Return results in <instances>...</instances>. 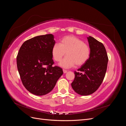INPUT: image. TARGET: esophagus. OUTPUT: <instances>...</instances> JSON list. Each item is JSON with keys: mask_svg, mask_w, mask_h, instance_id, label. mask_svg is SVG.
Masks as SVG:
<instances>
[{"mask_svg": "<svg viewBox=\"0 0 126 126\" xmlns=\"http://www.w3.org/2000/svg\"><path fill=\"white\" fill-rule=\"evenodd\" d=\"M63 72L64 74H66V73H67V70L63 69Z\"/></svg>", "mask_w": 126, "mask_h": 126, "instance_id": "obj_1", "label": "esophagus"}]
</instances>
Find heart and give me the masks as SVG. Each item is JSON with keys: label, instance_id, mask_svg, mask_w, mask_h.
Here are the masks:
<instances>
[{"label": "heart", "instance_id": "b5f03b06", "mask_svg": "<svg viewBox=\"0 0 126 126\" xmlns=\"http://www.w3.org/2000/svg\"><path fill=\"white\" fill-rule=\"evenodd\" d=\"M66 52L67 56L62 60L60 66L64 68L84 64L89 59L90 49L89 46L79 38L69 35L60 40V45L55 44L51 49L53 58L57 62L62 60Z\"/></svg>", "mask_w": 126, "mask_h": 126}]
</instances>
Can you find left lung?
Wrapping results in <instances>:
<instances>
[{
    "instance_id": "1",
    "label": "left lung",
    "mask_w": 126,
    "mask_h": 126,
    "mask_svg": "<svg viewBox=\"0 0 126 126\" xmlns=\"http://www.w3.org/2000/svg\"><path fill=\"white\" fill-rule=\"evenodd\" d=\"M90 55L89 59L74 71L75 79L71 83L72 89L82 96L94 93L104 80L107 68L108 58L106 48L101 43L94 38L87 37Z\"/></svg>"
}]
</instances>
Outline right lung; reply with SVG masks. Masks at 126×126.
Wrapping results in <instances>:
<instances>
[{
    "mask_svg": "<svg viewBox=\"0 0 126 126\" xmlns=\"http://www.w3.org/2000/svg\"><path fill=\"white\" fill-rule=\"evenodd\" d=\"M55 43L52 34L38 36L25 41L19 50V74L26 89L33 94L50 93L63 74L60 67L53 66L51 49Z\"/></svg>",
    "mask_w": 126,
    "mask_h": 126,
    "instance_id": "obj_1",
    "label": "right lung"
}]
</instances>
